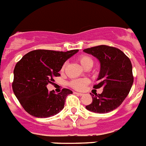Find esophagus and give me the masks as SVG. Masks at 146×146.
<instances>
[{"label":"esophagus","instance_id":"34e87169","mask_svg":"<svg viewBox=\"0 0 146 146\" xmlns=\"http://www.w3.org/2000/svg\"><path fill=\"white\" fill-rule=\"evenodd\" d=\"M74 94H78V95H80V96H83V93H78V92H74Z\"/></svg>","mask_w":146,"mask_h":146}]
</instances>
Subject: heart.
Wrapping results in <instances>:
<instances>
[{
    "label": "heart",
    "instance_id": "obj_1",
    "mask_svg": "<svg viewBox=\"0 0 146 146\" xmlns=\"http://www.w3.org/2000/svg\"><path fill=\"white\" fill-rule=\"evenodd\" d=\"M79 62L80 64L83 66L86 69H89L93 66L94 64V60L91 58L90 56L86 55V54H81L78 58ZM66 66V63H65L62 66L61 71H63ZM90 83V80L88 78H80V79H74L72 80L69 82V86L72 88H74L76 90L82 91L83 89H85L86 86L88 83Z\"/></svg>",
    "mask_w": 146,
    "mask_h": 146
}]
</instances>
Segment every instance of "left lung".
<instances>
[{
	"label": "left lung",
	"instance_id": "1",
	"mask_svg": "<svg viewBox=\"0 0 146 146\" xmlns=\"http://www.w3.org/2000/svg\"><path fill=\"white\" fill-rule=\"evenodd\" d=\"M100 63V72L94 88H103L101 94H92V103L86 106L91 111L105 114L121 105L134 82L131 60L120 49L100 45L84 49Z\"/></svg>",
	"mask_w": 146,
	"mask_h": 146
}]
</instances>
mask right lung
Wrapping results in <instances>:
<instances>
[{
    "instance_id": "add662e5",
    "label": "right lung",
    "mask_w": 146,
    "mask_h": 146,
    "mask_svg": "<svg viewBox=\"0 0 146 146\" xmlns=\"http://www.w3.org/2000/svg\"><path fill=\"white\" fill-rule=\"evenodd\" d=\"M78 52L37 49L25 54L14 69L12 89L24 110L36 117L54 116L64 108L66 98L72 92L63 88L55 94L46 86L59 77L66 60Z\"/></svg>"
}]
</instances>
